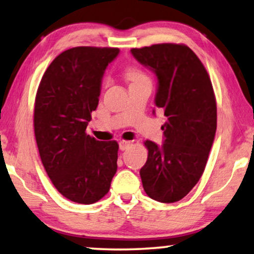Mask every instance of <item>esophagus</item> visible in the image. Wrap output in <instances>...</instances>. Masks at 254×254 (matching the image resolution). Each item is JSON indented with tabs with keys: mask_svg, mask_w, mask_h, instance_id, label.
I'll return each instance as SVG.
<instances>
[{
	"mask_svg": "<svg viewBox=\"0 0 254 254\" xmlns=\"http://www.w3.org/2000/svg\"><path fill=\"white\" fill-rule=\"evenodd\" d=\"M131 145V141H120L119 142V148L120 150H126V149H128Z\"/></svg>",
	"mask_w": 254,
	"mask_h": 254,
	"instance_id": "34e87169",
	"label": "esophagus"
}]
</instances>
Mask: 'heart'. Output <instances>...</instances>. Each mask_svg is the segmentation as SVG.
<instances>
[{"label":"heart","mask_w":254,"mask_h":254,"mask_svg":"<svg viewBox=\"0 0 254 254\" xmlns=\"http://www.w3.org/2000/svg\"><path fill=\"white\" fill-rule=\"evenodd\" d=\"M126 75H127V77L129 78L131 82H137V81H141V79L147 78L144 76L143 72L138 70V69H135V68H129V69H128V70L126 71Z\"/></svg>","instance_id":"obj_1"}]
</instances>
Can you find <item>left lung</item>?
Returning a JSON list of instances; mask_svg holds the SVG:
<instances>
[{"label":"left lung","instance_id":"left-lung-1","mask_svg":"<svg viewBox=\"0 0 254 254\" xmlns=\"http://www.w3.org/2000/svg\"><path fill=\"white\" fill-rule=\"evenodd\" d=\"M130 52L157 77L155 104L168 118L161 147L144 142L148 159L140 170L142 185L151 199L177 202L199 182L213 145L217 125L213 85L202 62L185 45L157 44Z\"/></svg>","mask_w":254,"mask_h":254}]
</instances>
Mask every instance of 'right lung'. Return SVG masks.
Returning a JSON list of instances; mask_svg holds the SVG:
<instances>
[{
    "label": "right lung",
    "instance_id": "1",
    "mask_svg": "<svg viewBox=\"0 0 254 254\" xmlns=\"http://www.w3.org/2000/svg\"><path fill=\"white\" fill-rule=\"evenodd\" d=\"M119 48L74 47L48 65L34 105V135L41 162L59 192L70 201L95 203L117 172L116 141L85 133L98 106L102 79Z\"/></svg>",
    "mask_w": 254,
    "mask_h": 254
}]
</instances>
